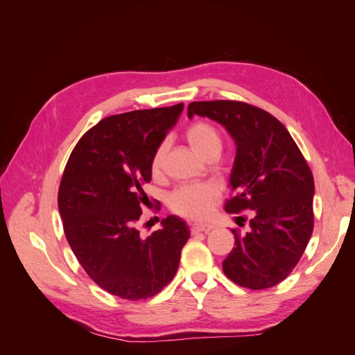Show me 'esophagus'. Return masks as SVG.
Returning <instances> with one entry per match:
<instances>
[{
    "instance_id": "1",
    "label": "esophagus",
    "mask_w": 355,
    "mask_h": 355,
    "mask_svg": "<svg viewBox=\"0 0 355 355\" xmlns=\"http://www.w3.org/2000/svg\"><path fill=\"white\" fill-rule=\"evenodd\" d=\"M211 225H202V223H194L191 225V234H198V232H209L211 231Z\"/></svg>"
}]
</instances>
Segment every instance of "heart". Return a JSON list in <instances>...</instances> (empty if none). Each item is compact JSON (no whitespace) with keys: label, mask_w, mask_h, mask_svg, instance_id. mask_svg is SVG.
<instances>
[{"label":"heart","mask_w":355,"mask_h":355,"mask_svg":"<svg viewBox=\"0 0 355 355\" xmlns=\"http://www.w3.org/2000/svg\"><path fill=\"white\" fill-rule=\"evenodd\" d=\"M187 141L196 151L206 159L218 157L222 149V137L216 127L207 121H194L187 127ZM167 144L161 142L151 155L149 167L153 175H158L163 167ZM219 189L211 184L184 185L176 188L168 196V207L171 211L187 219L200 220L209 214L213 204L219 200Z\"/></svg>","instance_id":"obj_1"}]
</instances>
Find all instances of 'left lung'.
<instances>
[{"instance_id":"obj_1","label":"left lung","mask_w":355,"mask_h":355,"mask_svg":"<svg viewBox=\"0 0 355 355\" xmlns=\"http://www.w3.org/2000/svg\"><path fill=\"white\" fill-rule=\"evenodd\" d=\"M209 116L237 144L228 213L250 211L249 231L234 228L235 247L222 262L231 282L252 290L282 283L302 257L314 230V178L287 128L240 101L191 102L188 116Z\"/></svg>"}]
</instances>
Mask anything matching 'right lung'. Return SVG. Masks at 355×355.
I'll list each match as a JSON object with an SVG mask.
<instances>
[{
    "label": "right lung",
    "mask_w": 355,
    "mask_h": 355,
    "mask_svg": "<svg viewBox=\"0 0 355 355\" xmlns=\"http://www.w3.org/2000/svg\"><path fill=\"white\" fill-rule=\"evenodd\" d=\"M182 110L178 103L103 118L81 136L63 170L58 204L65 237L92 280L118 297L159 293L189 239L178 216L163 219L148 239L137 230L148 204L142 187L151 182L149 161Z\"/></svg>",
    "instance_id": "obj_1"
}]
</instances>
